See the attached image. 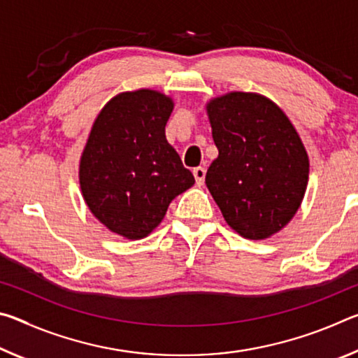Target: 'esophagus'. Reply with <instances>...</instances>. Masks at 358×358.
<instances>
[{
  "label": "esophagus",
  "instance_id": "1",
  "mask_svg": "<svg viewBox=\"0 0 358 358\" xmlns=\"http://www.w3.org/2000/svg\"><path fill=\"white\" fill-rule=\"evenodd\" d=\"M192 173H194V178H196V183L199 186H202L203 185V180H205V173H207V171H205L203 167H196L192 171Z\"/></svg>",
  "mask_w": 358,
  "mask_h": 358
}]
</instances>
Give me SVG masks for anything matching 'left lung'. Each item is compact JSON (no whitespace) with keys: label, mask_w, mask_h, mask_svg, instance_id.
<instances>
[{"label":"left lung","mask_w":358,"mask_h":358,"mask_svg":"<svg viewBox=\"0 0 358 358\" xmlns=\"http://www.w3.org/2000/svg\"><path fill=\"white\" fill-rule=\"evenodd\" d=\"M216 159L205 183L224 220L248 240L287 226L305 197L310 157L287 115L257 93L230 92L207 102Z\"/></svg>","instance_id":"1"}]
</instances>
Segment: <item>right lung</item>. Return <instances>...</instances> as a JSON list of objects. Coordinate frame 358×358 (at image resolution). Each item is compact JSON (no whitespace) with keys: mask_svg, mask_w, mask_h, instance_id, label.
Returning <instances> with one entry per match:
<instances>
[{"mask_svg":"<svg viewBox=\"0 0 358 358\" xmlns=\"http://www.w3.org/2000/svg\"><path fill=\"white\" fill-rule=\"evenodd\" d=\"M171 96L150 88L123 92L101 108L78 164V183L90 211L110 232L148 237L178 194L194 185L167 142Z\"/></svg>","mask_w":358,"mask_h":358,"instance_id":"obj_1","label":"right lung"}]
</instances>
